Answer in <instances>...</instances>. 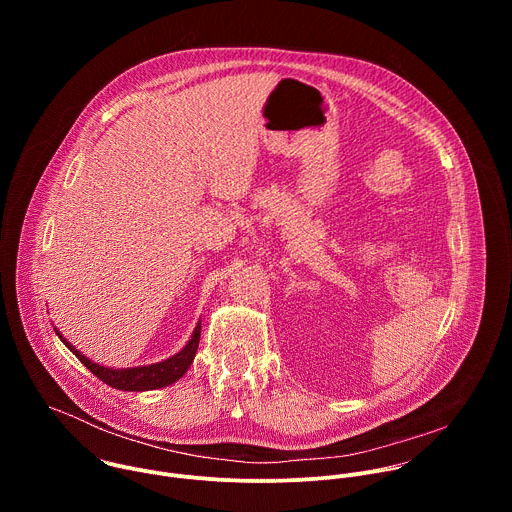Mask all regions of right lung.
Returning <instances> with one entry per match:
<instances>
[{
    "mask_svg": "<svg viewBox=\"0 0 512 512\" xmlns=\"http://www.w3.org/2000/svg\"><path fill=\"white\" fill-rule=\"evenodd\" d=\"M56 330V328H54ZM58 338L66 344V348L75 354L85 367L99 377L103 383H107L113 389L119 391H154V389H162L168 387L172 383H176L178 379L184 377V373L190 369V364L196 356L198 350V340H200V320L190 336V340L186 342V346L176 352L174 356L162 360V362H154V364H143V367H131V369H113V367H103L99 362H93L89 356H85L83 352H79L75 346H72L66 338H62V334L56 330Z\"/></svg>",
    "mask_w": 512,
    "mask_h": 512,
    "instance_id": "1",
    "label": "right lung"
}]
</instances>
